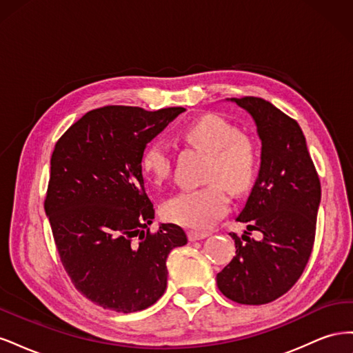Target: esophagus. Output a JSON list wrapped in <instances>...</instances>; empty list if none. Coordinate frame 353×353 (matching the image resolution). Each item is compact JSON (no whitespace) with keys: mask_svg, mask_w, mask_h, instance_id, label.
<instances>
[{"mask_svg":"<svg viewBox=\"0 0 353 353\" xmlns=\"http://www.w3.org/2000/svg\"><path fill=\"white\" fill-rule=\"evenodd\" d=\"M209 237V232H199V231H190L188 232V239L190 241H199Z\"/></svg>","mask_w":353,"mask_h":353,"instance_id":"obj_1","label":"esophagus"}]
</instances>
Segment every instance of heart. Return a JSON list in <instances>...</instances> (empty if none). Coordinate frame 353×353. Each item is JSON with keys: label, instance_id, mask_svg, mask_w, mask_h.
<instances>
[{"label": "heart", "instance_id": "1", "mask_svg": "<svg viewBox=\"0 0 353 353\" xmlns=\"http://www.w3.org/2000/svg\"><path fill=\"white\" fill-rule=\"evenodd\" d=\"M183 137L209 153L206 185L181 190L163 205L166 219L193 230H208L230 209L227 187L234 194L248 191L259 170V150L250 137L216 114H205L188 123ZM143 174L154 185L163 184L172 170V154L162 140L147 144L141 154Z\"/></svg>", "mask_w": 353, "mask_h": 353}]
</instances>
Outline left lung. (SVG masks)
Here are the masks:
<instances>
[{
  "instance_id": "8db88e82",
  "label": "left lung",
  "mask_w": 353,
  "mask_h": 353,
  "mask_svg": "<svg viewBox=\"0 0 353 353\" xmlns=\"http://www.w3.org/2000/svg\"><path fill=\"white\" fill-rule=\"evenodd\" d=\"M248 110L262 141L261 169L231 232L236 256L216 275L221 293L241 305H265L285 294L311 258L321 184L299 123L259 97L231 99ZM263 232L259 242L248 231Z\"/></svg>"
}]
</instances>
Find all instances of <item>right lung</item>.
Returning a JSON list of instances; mask_svg holds the SVG:
<instances>
[{"instance_id": "1", "label": "right lung", "mask_w": 353, "mask_h": 353, "mask_svg": "<svg viewBox=\"0 0 353 353\" xmlns=\"http://www.w3.org/2000/svg\"><path fill=\"white\" fill-rule=\"evenodd\" d=\"M185 112L104 105L60 137L51 156L46 213L60 261L77 290L114 312H137L166 290L168 254L187 244L184 230L162 223L144 187L141 154Z\"/></svg>"}]
</instances>
